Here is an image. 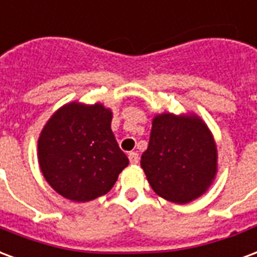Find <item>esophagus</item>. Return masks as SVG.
Returning a JSON list of instances; mask_svg holds the SVG:
<instances>
[{
	"label": "esophagus",
	"mask_w": 257,
	"mask_h": 257,
	"mask_svg": "<svg viewBox=\"0 0 257 257\" xmlns=\"http://www.w3.org/2000/svg\"><path fill=\"white\" fill-rule=\"evenodd\" d=\"M128 158H129V162L132 163V165H138L139 161H140V157H139L138 153H129Z\"/></svg>",
	"instance_id": "esophagus-1"
}]
</instances>
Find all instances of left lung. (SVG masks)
<instances>
[{
	"label": "left lung",
	"instance_id": "1",
	"mask_svg": "<svg viewBox=\"0 0 257 257\" xmlns=\"http://www.w3.org/2000/svg\"><path fill=\"white\" fill-rule=\"evenodd\" d=\"M140 165L157 195L178 204L189 203L203 195L215 177V143L196 115L159 114Z\"/></svg>",
	"mask_w": 257,
	"mask_h": 257
}]
</instances>
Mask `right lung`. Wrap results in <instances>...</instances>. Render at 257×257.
<instances>
[{"mask_svg":"<svg viewBox=\"0 0 257 257\" xmlns=\"http://www.w3.org/2000/svg\"><path fill=\"white\" fill-rule=\"evenodd\" d=\"M111 111L103 104L69 103L42 131L39 166L51 188L73 201H90L113 188L128 166L110 128Z\"/></svg>","mask_w":257,"mask_h":257,"instance_id":"obj_1","label":"right lung"}]
</instances>
